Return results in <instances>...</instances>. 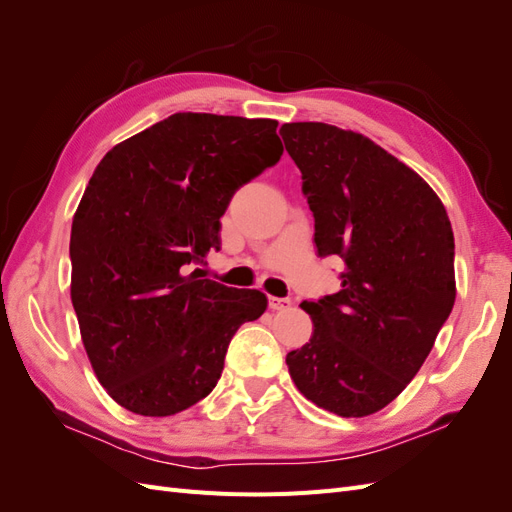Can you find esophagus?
<instances>
[{"label": "esophagus", "mask_w": 512, "mask_h": 512, "mask_svg": "<svg viewBox=\"0 0 512 512\" xmlns=\"http://www.w3.org/2000/svg\"><path fill=\"white\" fill-rule=\"evenodd\" d=\"M292 305L290 299H280V297H269V307L273 309V312H284V309H288Z\"/></svg>", "instance_id": "esophagus-1"}]
</instances>
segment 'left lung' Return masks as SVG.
<instances>
[{"label":"left lung","instance_id":"1","mask_svg":"<svg viewBox=\"0 0 512 512\" xmlns=\"http://www.w3.org/2000/svg\"><path fill=\"white\" fill-rule=\"evenodd\" d=\"M280 134L318 256L346 262L342 290L301 303L314 333L288 352L290 378L337 416L374 414L416 376L455 305L451 220L423 177L367 136L320 121Z\"/></svg>","mask_w":512,"mask_h":512}]
</instances>
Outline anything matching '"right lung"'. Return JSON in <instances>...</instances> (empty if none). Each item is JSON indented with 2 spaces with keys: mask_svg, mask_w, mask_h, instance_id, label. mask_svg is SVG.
Masks as SVG:
<instances>
[{
  "mask_svg": "<svg viewBox=\"0 0 512 512\" xmlns=\"http://www.w3.org/2000/svg\"><path fill=\"white\" fill-rule=\"evenodd\" d=\"M277 121L175 113L106 153L74 213L70 297L100 384L143 416L218 384L232 335L267 297L200 280L232 194L282 158Z\"/></svg>",
  "mask_w": 512,
  "mask_h": 512,
  "instance_id": "1",
  "label": "right lung"
}]
</instances>
